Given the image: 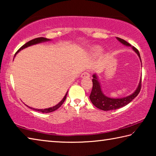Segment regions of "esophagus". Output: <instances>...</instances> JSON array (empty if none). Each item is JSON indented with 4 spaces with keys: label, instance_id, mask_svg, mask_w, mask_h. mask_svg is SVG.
<instances>
[{
    "label": "esophagus",
    "instance_id": "obj_1",
    "mask_svg": "<svg viewBox=\"0 0 156 156\" xmlns=\"http://www.w3.org/2000/svg\"><path fill=\"white\" fill-rule=\"evenodd\" d=\"M90 76V73L88 72H85L81 74V78H83V77H89Z\"/></svg>",
    "mask_w": 156,
    "mask_h": 156
}]
</instances>
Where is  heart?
<instances>
[{
    "label": "heart",
    "instance_id": "heart-1",
    "mask_svg": "<svg viewBox=\"0 0 156 156\" xmlns=\"http://www.w3.org/2000/svg\"><path fill=\"white\" fill-rule=\"evenodd\" d=\"M103 52V48L99 46H96L92 48V53L94 55H99Z\"/></svg>",
    "mask_w": 156,
    "mask_h": 156
}]
</instances>
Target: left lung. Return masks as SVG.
<instances>
[{"label": "left lung", "mask_w": 156, "mask_h": 156, "mask_svg": "<svg viewBox=\"0 0 156 156\" xmlns=\"http://www.w3.org/2000/svg\"><path fill=\"white\" fill-rule=\"evenodd\" d=\"M119 42H121L122 44H123L126 46H130L133 49V51L138 55L140 60L141 66H142V62L140 53H139L138 51L133 46L129 44V43L126 41L121 39V38L116 37ZM92 83H93V86H92V90L91 92V94L90 95V99L91 102L92 103L95 107L100 109L101 110L104 111H109V110H117V109L121 108L123 106L127 105L129 103L132 101L137 97V95L139 94L140 91V87H141V78L139 81V83L138 87L135 90V91L129 95L127 97H121V98H112L109 97L103 93L101 85L98 77V75L96 73H94L92 75Z\"/></svg>", "instance_id": "left-lung-1"}]
</instances>
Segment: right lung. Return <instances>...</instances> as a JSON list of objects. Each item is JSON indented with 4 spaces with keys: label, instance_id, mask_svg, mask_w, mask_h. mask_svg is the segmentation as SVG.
I'll return each mask as SVG.
<instances>
[{
    "label": "right lung",
    "instance_id": "add662e5",
    "mask_svg": "<svg viewBox=\"0 0 156 156\" xmlns=\"http://www.w3.org/2000/svg\"><path fill=\"white\" fill-rule=\"evenodd\" d=\"M48 41H51L50 39H47V38H45V37H37V38H35V39L32 40H30L29 42H27L26 44H24L22 46V47H20V48L18 49V51L16 52L15 55H14V57L16 56V55L18 53H19L21 50H23V49H24L26 48L27 47H29V46H33V45H35V44H40V43H42V42H48ZM14 57H13V59H14ZM67 94H68V91L66 93L65 96L64 97V98L62 99L61 101H60L59 103H57V105H54L53 107H51V108H45V109H36V108H31L29 107V106L27 105V107H28L29 108H31L32 109V110H35V111H38V112H43V113H49V112H53L55 110H56L58 109L60 106H61L63 103L64 102V101L66 99V96H67Z\"/></svg>",
    "mask_w": 156,
    "mask_h": 156
}]
</instances>
